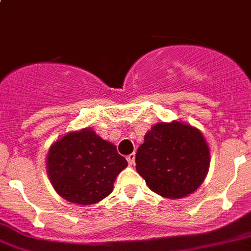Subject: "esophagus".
<instances>
[{
  "instance_id": "esophagus-1",
  "label": "esophagus",
  "mask_w": 251,
  "mask_h": 251,
  "mask_svg": "<svg viewBox=\"0 0 251 251\" xmlns=\"http://www.w3.org/2000/svg\"><path fill=\"white\" fill-rule=\"evenodd\" d=\"M127 161H128V164H130V165H133V163H135V154H130V155H127Z\"/></svg>"
}]
</instances>
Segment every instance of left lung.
I'll list each match as a JSON object with an SVG mask.
<instances>
[{"label":"left lung","instance_id":"1","mask_svg":"<svg viewBox=\"0 0 251 251\" xmlns=\"http://www.w3.org/2000/svg\"><path fill=\"white\" fill-rule=\"evenodd\" d=\"M210 149L198 128L179 121L159 123L136 153V170L149 188L165 198H183L205 179Z\"/></svg>","mask_w":251,"mask_h":251}]
</instances>
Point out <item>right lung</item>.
<instances>
[{
    "label": "right lung",
    "mask_w": 251,
    "mask_h": 251,
    "mask_svg": "<svg viewBox=\"0 0 251 251\" xmlns=\"http://www.w3.org/2000/svg\"><path fill=\"white\" fill-rule=\"evenodd\" d=\"M127 161L91 128L69 132L50 146L47 175L53 188L74 204H96L113 191Z\"/></svg>",
    "instance_id": "1"
}]
</instances>
